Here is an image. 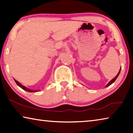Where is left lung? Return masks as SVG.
Instances as JSON below:
<instances>
[{
    "label": "left lung",
    "mask_w": 133,
    "mask_h": 133,
    "mask_svg": "<svg viewBox=\"0 0 133 133\" xmlns=\"http://www.w3.org/2000/svg\"><path fill=\"white\" fill-rule=\"evenodd\" d=\"M120 71H121V68H120V70H119V72H118V73L117 74V75L114 78V79H112V80H111V81L109 82V83L107 84V85H106V87H108V86H110L111 84H112L115 81V80L117 79V78L118 77V76H119V73H120Z\"/></svg>",
    "instance_id": "left-lung-1"
}]
</instances>
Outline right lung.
<instances>
[{
	"label": "right lung",
	"instance_id": "obj_1",
	"mask_svg": "<svg viewBox=\"0 0 133 133\" xmlns=\"http://www.w3.org/2000/svg\"><path fill=\"white\" fill-rule=\"evenodd\" d=\"M14 81H15L16 83L17 84V85H18V86H19L20 88H22V89H24V90H26V91H27V92H38V90H33L29 89H28V88H27L25 87V86H23L22 85H21V84L19 83V82H18L17 81H16L15 79H14Z\"/></svg>",
	"mask_w": 133,
	"mask_h": 133
}]
</instances>
